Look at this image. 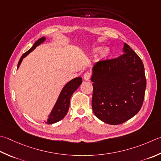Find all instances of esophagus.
I'll list each match as a JSON object with an SVG mask.
<instances>
[{"label":"esophagus","mask_w":161,"mask_h":161,"mask_svg":"<svg viewBox=\"0 0 161 161\" xmlns=\"http://www.w3.org/2000/svg\"><path fill=\"white\" fill-rule=\"evenodd\" d=\"M91 77V72L89 71H87L84 75V79L85 80H89Z\"/></svg>","instance_id":"esophagus-1"}]
</instances>
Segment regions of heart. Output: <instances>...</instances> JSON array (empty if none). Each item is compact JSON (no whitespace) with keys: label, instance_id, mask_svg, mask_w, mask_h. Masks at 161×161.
Returning a JSON list of instances; mask_svg holds the SVG:
<instances>
[{"label":"heart","instance_id":"obj_1","mask_svg":"<svg viewBox=\"0 0 161 161\" xmlns=\"http://www.w3.org/2000/svg\"><path fill=\"white\" fill-rule=\"evenodd\" d=\"M98 50H99V49H96L95 50H94V51H95V52H97V51H98ZM108 52H109V50L108 49H105V50H104V52H103V53H104V55H107V54H108Z\"/></svg>","mask_w":161,"mask_h":161}]
</instances>
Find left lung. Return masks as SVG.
<instances>
[{"instance_id": "8db88e82", "label": "left lung", "mask_w": 161, "mask_h": 161, "mask_svg": "<svg viewBox=\"0 0 161 161\" xmlns=\"http://www.w3.org/2000/svg\"><path fill=\"white\" fill-rule=\"evenodd\" d=\"M124 52L118 57L97 62L91 79L94 114L111 125L133 117L144 98L147 82L143 63L126 43Z\"/></svg>"}]
</instances>
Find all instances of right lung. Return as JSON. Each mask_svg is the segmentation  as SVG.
I'll return each instance as SVG.
<instances>
[{"label":"right lung","instance_id":"1","mask_svg":"<svg viewBox=\"0 0 161 161\" xmlns=\"http://www.w3.org/2000/svg\"><path fill=\"white\" fill-rule=\"evenodd\" d=\"M45 37H42L38 40H37L34 43L33 47L21 56V57L19 59V61L18 63L17 68L19 67L23 58L26 57L28 53H31L33 50L36 49L37 46H38L41 43L43 42L45 40ZM81 83H82V79H81V77H79L69 81L64 87V89H63L61 93H60L57 102H56L55 106L53 107L51 114L49 116L48 119H47V121H45L47 124H54V123L59 121L65 117L68 112L69 106H70V100L72 93L77 89V88L80 86V85Z\"/></svg>","mask_w":161,"mask_h":161}]
</instances>
